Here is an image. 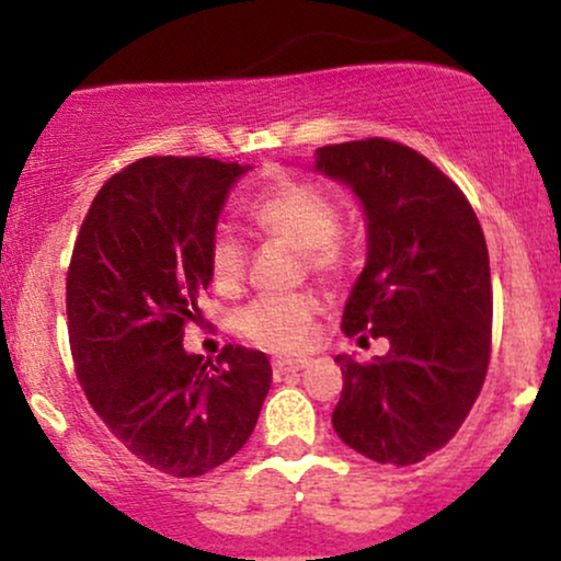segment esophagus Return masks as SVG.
I'll use <instances>...</instances> for the list:
<instances>
[{
    "instance_id": "esophagus-1",
    "label": "esophagus",
    "mask_w": 561,
    "mask_h": 561,
    "mask_svg": "<svg viewBox=\"0 0 561 561\" xmlns=\"http://www.w3.org/2000/svg\"><path fill=\"white\" fill-rule=\"evenodd\" d=\"M311 364L308 362V358H285V356H279V358H274V375L276 377H282V375H293V371H300V369H306V366Z\"/></svg>"
}]
</instances>
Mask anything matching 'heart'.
<instances>
[{
  "mask_svg": "<svg viewBox=\"0 0 561 561\" xmlns=\"http://www.w3.org/2000/svg\"><path fill=\"white\" fill-rule=\"evenodd\" d=\"M250 218L261 231L306 253L313 272L334 274L343 266V250L334 240L340 229V208L317 184L282 182L250 205ZM208 266L216 287L234 289L244 274L242 242L229 231H216L208 250ZM313 313L317 300L306 293L259 298L242 308L237 330L266 351H298L308 343Z\"/></svg>",
  "mask_w": 561,
  "mask_h": 561,
  "instance_id": "heart-1",
  "label": "heart"
}]
</instances>
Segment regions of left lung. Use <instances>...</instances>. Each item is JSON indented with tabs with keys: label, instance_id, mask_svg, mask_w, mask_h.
Instances as JSON below:
<instances>
[{
	"label": "left lung",
	"instance_id": "8db88e82",
	"mask_svg": "<svg viewBox=\"0 0 561 561\" xmlns=\"http://www.w3.org/2000/svg\"><path fill=\"white\" fill-rule=\"evenodd\" d=\"M313 171L362 205L366 263L343 330L390 351L369 364L340 353L332 427L379 465H416L467 420L491 356V263L472 205L440 169L388 139L319 147Z\"/></svg>",
	"mask_w": 561,
	"mask_h": 561
}]
</instances>
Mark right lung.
I'll list each match as a JSON object with an SVG mask.
<instances>
[{
  "mask_svg": "<svg viewBox=\"0 0 561 561\" xmlns=\"http://www.w3.org/2000/svg\"><path fill=\"white\" fill-rule=\"evenodd\" d=\"M250 165L145 158L107 179L76 237L68 334L89 403L145 465L197 478L253 435L272 388L266 353H186L184 324L210 285L208 250Z\"/></svg>",
  "mask_w": 561,
  "mask_h": 561,
  "instance_id": "add662e5",
  "label": "right lung"
}]
</instances>
